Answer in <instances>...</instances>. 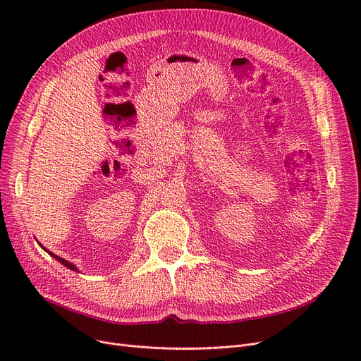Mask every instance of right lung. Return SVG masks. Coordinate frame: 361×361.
Instances as JSON below:
<instances>
[{"label":"right lung","mask_w":361,"mask_h":361,"mask_svg":"<svg viewBox=\"0 0 361 361\" xmlns=\"http://www.w3.org/2000/svg\"><path fill=\"white\" fill-rule=\"evenodd\" d=\"M41 247H42V249H44V250H45V252H48V253H49V255H51V256H52V257H54V259H56V260H59V262H60V263H63V264H64V267H66V268H68V269H71V271H75V269H78V268H75V267H74V264H71V263H70V262H67V260H64V259H61V257H60V256H55V255H54V253H51V252H49V250H47V249H45V247H44V245H41Z\"/></svg>","instance_id":"1"}]
</instances>
